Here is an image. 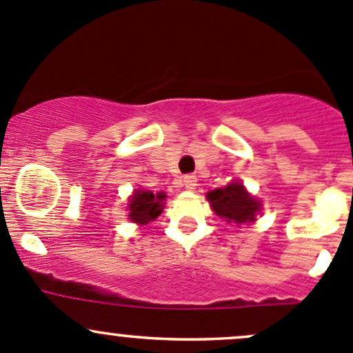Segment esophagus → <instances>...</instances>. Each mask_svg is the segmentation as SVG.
Segmentation results:
<instances>
[{
	"instance_id": "1",
	"label": "esophagus",
	"mask_w": 353,
	"mask_h": 353,
	"mask_svg": "<svg viewBox=\"0 0 353 353\" xmlns=\"http://www.w3.org/2000/svg\"><path fill=\"white\" fill-rule=\"evenodd\" d=\"M183 185L187 190H194V188L197 187V178H195L194 175H187L183 178Z\"/></svg>"
}]
</instances>
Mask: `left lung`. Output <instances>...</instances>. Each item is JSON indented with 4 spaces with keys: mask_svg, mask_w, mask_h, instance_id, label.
<instances>
[{
    "mask_svg": "<svg viewBox=\"0 0 353 353\" xmlns=\"http://www.w3.org/2000/svg\"><path fill=\"white\" fill-rule=\"evenodd\" d=\"M207 201L214 212L228 223L246 224L253 223L261 210L260 201L246 192L241 181H231L230 185L207 194Z\"/></svg>",
    "mask_w": 353,
    "mask_h": 353,
    "instance_id": "left-lung-1",
    "label": "left lung"
}]
</instances>
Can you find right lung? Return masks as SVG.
Wrapping results in <instances>:
<instances>
[{
  "instance_id": "obj_1",
  "label": "right lung",
  "mask_w": 353,
  "mask_h": 353,
  "mask_svg": "<svg viewBox=\"0 0 353 353\" xmlns=\"http://www.w3.org/2000/svg\"><path fill=\"white\" fill-rule=\"evenodd\" d=\"M165 197L166 195L163 192L152 194L151 190H136L127 203L129 205V219L132 223L141 224V226L154 221L163 212Z\"/></svg>"
}]
</instances>
